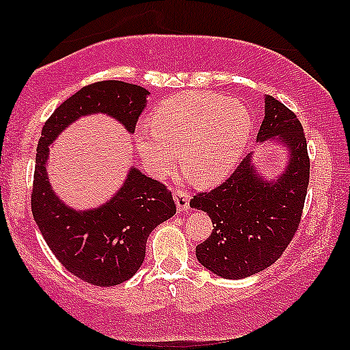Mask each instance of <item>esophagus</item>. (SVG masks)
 <instances>
[{"mask_svg":"<svg viewBox=\"0 0 350 350\" xmlns=\"http://www.w3.org/2000/svg\"><path fill=\"white\" fill-rule=\"evenodd\" d=\"M174 201L176 204V211L178 212H185L189 208V194L185 191H176L174 196Z\"/></svg>","mask_w":350,"mask_h":350,"instance_id":"1","label":"esophagus"}]
</instances>
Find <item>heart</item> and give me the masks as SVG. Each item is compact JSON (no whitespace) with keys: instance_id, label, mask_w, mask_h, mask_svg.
<instances>
[{"instance_id":"heart-1","label":"heart","mask_w":350,"mask_h":350,"mask_svg":"<svg viewBox=\"0 0 350 350\" xmlns=\"http://www.w3.org/2000/svg\"><path fill=\"white\" fill-rule=\"evenodd\" d=\"M135 130V146L149 172L169 175L178 161L194 183L214 186L238 164L252 129L249 109L236 98L189 92L165 99Z\"/></svg>"}]
</instances>
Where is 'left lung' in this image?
I'll list each match as a JSON object with an SVG mask.
<instances>
[{
    "mask_svg": "<svg viewBox=\"0 0 350 350\" xmlns=\"http://www.w3.org/2000/svg\"><path fill=\"white\" fill-rule=\"evenodd\" d=\"M264 99L257 143L283 149V170L273 176L262 174L251 152L225 183L189 202L214 225L211 236L198 244L196 257L220 278L241 280L275 264L301 221L310 174L306 135L284 104Z\"/></svg>",
    "mask_w": 350,
    "mask_h": 350,
    "instance_id": "8db88e82",
    "label": "left lung"
}]
</instances>
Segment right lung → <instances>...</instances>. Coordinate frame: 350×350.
Here are the masks:
<instances>
[{
    "label": "right lung",
    "instance_id": "obj_1",
    "mask_svg": "<svg viewBox=\"0 0 350 350\" xmlns=\"http://www.w3.org/2000/svg\"><path fill=\"white\" fill-rule=\"evenodd\" d=\"M149 94L139 85L98 81L66 99L42 130L31 214L57 260L90 284L116 286L130 280L143 265L151 231L175 215V202L164 185L131 165L124 183L106 202L83 211L70 207L49 181V149L72 124L94 114L112 117L131 135Z\"/></svg>",
    "mask_w": 350,
    "mask_h": 350
}]
</instances>
